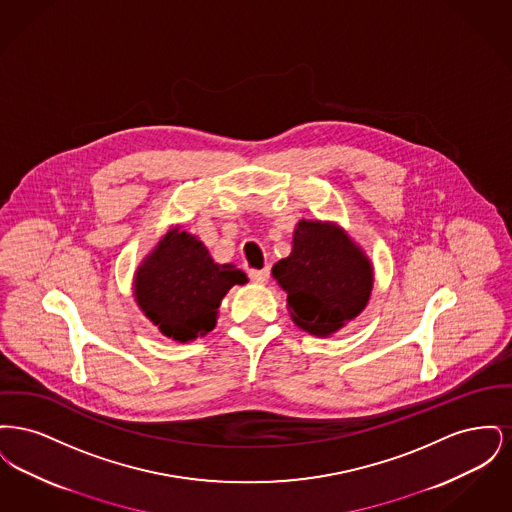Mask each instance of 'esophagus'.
Returning <instances> with one entry per match:
<instances>
[{
    "mask_svg": "<svg viewBox=\"0 0 512 512\" xmlns=\"http://www.w3.org/2000/svg\"><path fill=\"white\" fill-rule=\"evenodd\" d=\"M249 278L255 282V284H268L270 280V270L263 268V270H249Z\"/></svg>",
    "mask_w": 512,
    "mask_h": 512,
    "instance_id": "34e87169",
    "label": "esophagus"
}]
</instances>
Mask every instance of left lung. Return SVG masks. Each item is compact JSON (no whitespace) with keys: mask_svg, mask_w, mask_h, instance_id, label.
<instances>
[{"mask_svg":"<svg viewBox=\"0 0 512 512\" xmlns=\"http://www.w3.org/2000/svg\"><path fill=\"white\" fill-rule=\"evenodd\" d=\"M288 293L293 324L328 338L359 317L374 288V267L365 249L330 220L301 219L293 230L292 253L272 267Z\"/></svg>","mask_w":512,"mask_h":512,"instance_id":"obj_1","label":"left lung"}]
</instances>
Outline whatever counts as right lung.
Returning <instances> with one entry per match:
<instances>
[{"label":"right lung","instance_id":"obj_1","mask_svg":"<svg viewBox=\"0 0 512 512\" xmlns=\"http://www.w3.org/2000/svg\"><path fill=\"white\" fill-rule=\"evenodd\" d=\"M236 284H247L240 268L215 263L197 236L172 226L136 268L132 288L140 311L159 332L186 343L217 326L220 301Z\"/></svg>","mask_w":512,"mask_h":512}]
</instances>
